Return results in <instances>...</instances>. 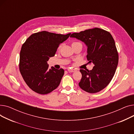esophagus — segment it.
I'll list each match as a JSON object with an SVG mask.
<instances>
[{"label": "esophagus", "mask_w": 134, "mask_h": 134, "mask_svg": "<svg viewBox=\"0 0 134 134\" xmlns=\"http://www.w3.org/2000/svg\"><path fill=\"white\" fill-rule=\"evenodd\" d=\"M67 70L69 72H73L75 71L74 69H71V68H68Z\"/></svg>", "instance_id": "obj_1"}]
</instances>
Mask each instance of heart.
<instances>
[{
  "label": "heart",
  "instance_id": "obj_1",
  "mask_svg": "<svg viewBox=\"0 0 134 134\" xmlns=\"http://www.w3.org/2000/svg\"><path fill=\"white\" fill-rule=\"evenodd\" d=\"M78 43H79V42H73V43H72V46H74V45H75V44H78ZM61 47H62V44H60V45L59 46V47H58V49H59V50H60V49H61Z\"/></svg>",
  "mask_w": 134,
  "mask_h": 134
}]
</instances>
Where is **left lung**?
Segmentation results:
<instances>
[{
	"label": "left lung",
	"mask_w": 134,
	"mask_h": 134,
	"mask_svg": "<svg viewBox=\"0 0 134 134\" xmlns=\"http://www.w3.org/2000/svg\"><path fill=\"white\" fill-rule=\"evenodd\" d=\"M70 37L86 44L87 64L94 65L92 70H80V87L90 93L99 92L110 82L118 65V54L113 37L109 32L98 27L73 33Z\"/></svg>",
	"instance_id": "8db88e82"
}]
</instances>
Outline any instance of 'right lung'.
Masks as SVG:
<instances>
[{"instance_id": "1", "label": "right lung", "mask_w": 134, "mask_h": 134, "mask_svg": "<svg viewBox=\"0 0 134 134\" xmlns=\"http://www.w3.org/2000/svg\"><path fill=\"white\" fill-rule=\"evenodd\" d=\"M71 33L62 35L43 31L32 34L22 45L19 68L23 78L34 92L46 94L57 88L64 70L48 68L47 61L54 56L60 43Z\"/></svg>"}]
</instances>
